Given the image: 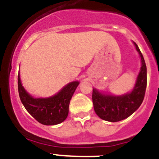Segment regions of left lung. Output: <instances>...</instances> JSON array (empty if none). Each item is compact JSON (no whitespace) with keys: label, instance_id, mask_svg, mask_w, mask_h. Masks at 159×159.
Listing matches in <instances>:
<instances>
[{"label":"left lung","instance_id":"obj_1","mask_svg":"<svg viewBox=\"0 0 159 159\" xmlns=\"http://www.w3.org/2000/svg\"><path fill=\"white\" fill-rule=\"evenodd\" d=\"M141 58V68L131 91L121 95L107 93L93 88L92 100L95 113L100 118L110 122L125 120L141 106L147 86V68L139 48L133 42Z\"/></svg>","mask_w":159,"mask_h":159}]
</instances>
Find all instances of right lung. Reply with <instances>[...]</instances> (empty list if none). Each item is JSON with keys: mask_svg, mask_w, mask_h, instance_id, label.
I'll return each instance as SVG.
<instances>
[{"mask_svg": "<svg viewBox=\"0 0 159 159\" xmlns=\"http://www.w3.org/2000/svg\"><path fill=\"white\" fill-rule=\"evenodd\" d=\"M80 81L69 83L55 95L48 97H34L22 86L20 73L18 85L20 100L28 113L44 125H56L66 119L70 102Z\"/></svg>", "mask_w": 159, "mask_h": 159, "instance_id": "right-lung-1", "label": "right lung"}]
</instances>
